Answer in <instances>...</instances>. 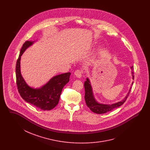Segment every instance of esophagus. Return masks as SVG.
Here are the masks:
<instances>
[{
	"label": "esophagus",
	"instance_id": "1",
	"mask_svg": "<svg viewBox=\"0 0 150 150\" xmlns=\"http://www.w3.org/2000/svg\"><path fill=\"white\" fill-rule=\"evenodd\" d=\"M75 75L78 78H80L82 76V71L80 70H77L75 71Z\"/></svg>",
	"mask_w": 150,
	"mask_h": 150
}]
</instances>
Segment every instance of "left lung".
I'll list each match as a JSON object with an SVG mask.
<instances>
[{"label":"left lung","mask_w":150,"mask_h":150,"mask_svg":"<svg viewBox=\"0 0 150 150\" xmlns=\"http://www.w3.org/2000/svg\"><path fill=\"white\" fill-rule=\"evenodd\" d=\"M130 69H132V78L133 79L134 78V68L133 66L130 67ZM133 82L132 83L133 85ZM84 88H85V100H86V104L87 106L90 108V110L94 113L98 114H105L107 112H109L110 111H112L115 108H116L117 107H120L121 106L127 99L129 93L131 91L132 86H130L128 93L126 97L123 100L118 102L117 103H115L111 105H105V104H101L98 103L96 100H95L93 95V91H92V88L90 80L88 78H86V80L84 82Z\"/></svg>","instance_id":"8db88e82"}]
</instances>
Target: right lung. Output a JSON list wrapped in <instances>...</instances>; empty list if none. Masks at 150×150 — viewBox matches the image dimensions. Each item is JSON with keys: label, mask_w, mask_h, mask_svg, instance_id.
<instances>
[{"label": "right lung", "mask_w": 150, "mask_h": 150, "mask_svg": "<svg viewBox=\"0 0 150 150\" xmlns=\"http://www.w3.org/2000/svg\"><path fill=\"white\" fill-rule=\"evenodd\" d=\"M34 43L26 41L22 47L16 66L17 86L20 96L26 102L42 110H50L58 103L62 90L69 81L71 73L56 75L40 88L34 89L29 86L22 76L20 60L23 52Z\"/></svg>", "instance_id": "1"}]
</instances>
